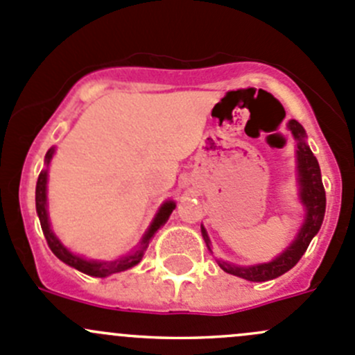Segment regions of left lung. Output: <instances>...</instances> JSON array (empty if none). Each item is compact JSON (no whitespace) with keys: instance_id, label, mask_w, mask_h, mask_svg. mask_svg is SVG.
<instances>
[{"instance_id":"obj_1","label":"left lung","mask_w":355,"mask_h":355,"mask_svg":"<svg viewBox=\"0 0 355 355\" xmlns=\"http://www.w3.org/2000/svg\"><path fill=\"white\" fill-rule=\"evenodd\" d=\"M288 128L292 131L293 138L297 139V160H298V181H300V200L305 205V223L298 231L295 241L283 252L279 257H276L272 262L268 264L252 266V268H240V266L227 264V262H219L220 269L230 275L238 276V278L248 279V282H268V279H275L278 276L285 275L286 271L293 268L302 255L307 250L309 243L312 238L318 234L319 227H321L322 219H324L326 210V193L324 186H322L321 169H319L318 159L311 148L305 143V131L297 121H290ZM202 234L209 247V236H207L205 230L202 227ZM210 248V247H209Z\"/></svg>"}]
</instances>
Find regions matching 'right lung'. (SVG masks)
Listing matches in <instances>:
<instances>
[{"label":"right lung","mask_w":355,"mask_h":355,"mask_svg":"<svg viewBox=\"0 0 355 355\" xmlns=\"http://www.w3.org/2000/svg\"><path fill=\"white\" fill-rule=\"evenodd\" d=\"M53 153H55V148L48 150L46 157H44V162H46V166L50 164ZM46 181H48V171H41L40 178H37V184H36V210H37V216H40L41 230H43L44 238H46V241H48V247L51 248V252L57 255L60 261L65 262V264H69L70 268H76L77 271L84 272V275L96 276V278H105V276H110V275H114V272L125 271V269H129V268H132V266L138 264V262L141 261L143 252H145L150 238H152L153 234H155V231L159 230V227L162 226L167 219H169V216L173 214L174 207H176V203L174 202L164 203L162 209H160V212L157 214L155 220H153L152 226H150L148 233H146L145 238H143L141 250L136 252L135 255H129V257H124V259H121V261H115V262H96V261L91 262V261H84V259L70 254V252L67 250L62 243H60L58 238L53 234V231L50 230V223H48V212H46Z\"/></svg>","instance_id":"obj_1"}]
</instances>
